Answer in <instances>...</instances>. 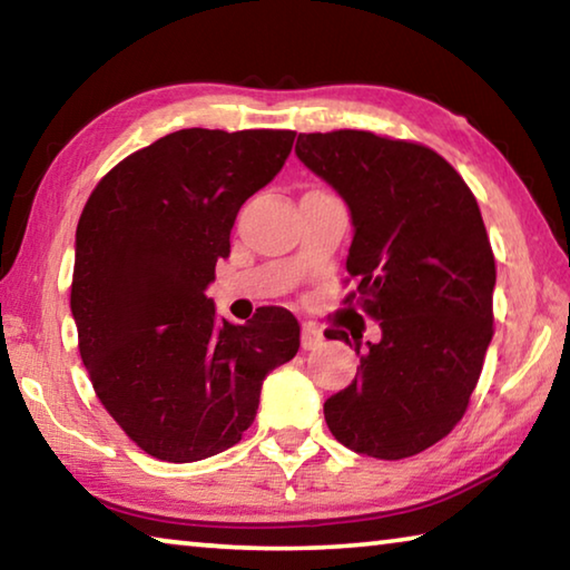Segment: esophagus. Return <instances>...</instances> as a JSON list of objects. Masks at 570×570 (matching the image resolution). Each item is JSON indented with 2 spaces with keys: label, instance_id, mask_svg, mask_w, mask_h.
Masks as SVG:
<instances>
[{
  "label": "esophagus",
  "instance_id": "esophagus-1",
  "mask_svg": "<svg viewBox=\"0 0 570 570\" xmlns=\"http://www.w3.org/2000/svg\"><path fill=\"white\" fill-rule=\"evenodd\" d=\"M322 342H324V334H322L320 326H314V324L302 326V346H304V350H316V346H320Z\"/></svg>",
  "mask_w": 570,
  "mask_h": 570
}]
</instances>
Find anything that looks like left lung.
<instances>
[{"instance_id":"8db88e82","label":"left lung","mask_w":570,"mask_h":570,"mask_svg":"<svg viewBox=\"0 0 570 570\" xmlns=\"http://www.w3.org/2000/svg\"><path fill=\"white\" fill-rule=\"evenodd\" d=\"M296 158L350 208L346 272L360 278L356 304L382 330L354 382L324 402V420L360 455L412 458L465 414L493 340L495 258L478 200L445 158L417 142L298 132ZM326 340L352 344L342 330ZM352 340L360 354L362 334Z\"/></svg>"}]
</instances>
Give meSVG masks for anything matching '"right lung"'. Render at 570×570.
<instances>
[{
  "mask_svg": "<svg viewBox=\"0 0 570 570\" xmlns=\"http://www.w3.org/2000/svg\"><path fill=\"white\" fill-rule=\"evenodd\" d=\"M292 130H176L118 163L82 208L70 308L105 410L166 462L234 448L298 322L262 306L230 324L206 296L238 208L274 180Z\"/></svg>",
  "mask_w": 570,
  "mask_h": 570,
  "instance_id": "right-lung-1",
  "label": "right lung"
}]
</instances>
